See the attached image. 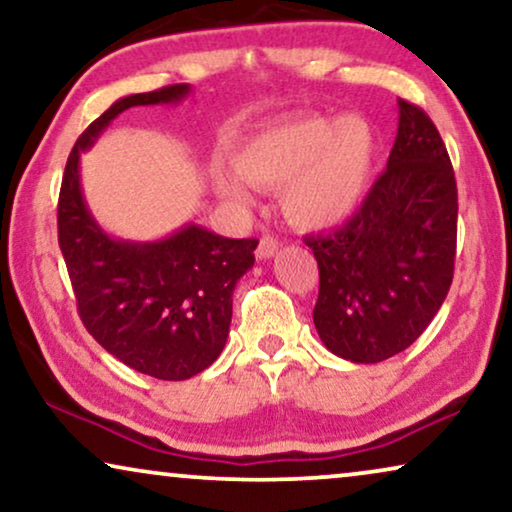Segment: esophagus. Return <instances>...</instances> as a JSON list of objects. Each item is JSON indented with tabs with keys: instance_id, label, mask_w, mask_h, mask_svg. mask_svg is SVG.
I'll return each instance as SVG.
<instances>
[{
	"instance_id": "esophagus-1",
	"label": "esophagus",
	"mask_w": 512,
	"mask_h": 512,
	"mask_svg": "<svg viewBox=\"0 0 512 512\" xmlns=\"http://www.w3.org/2000/svg\"><path fill=\"white\" fill-rule=\"evenodd\" d=\"M279 251V242L275 240V237L265 235L261 237V242H258V249H256V258L258 261H268V258H272Z\"/></svg>"
}]
</instances>
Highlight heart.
I'll return each mask as SVG.
<instances>
[{"instance_id":"obj_1","label":"heart","mask_w":512,"mask_h":512,"mask_svg":"<svg viewBox=\"0 0 512 512\" xmlns=\"http://www.w3.org/2000/svg\"><path fill=\"white\" fill-rule=\"evenodd\" d=\"M377 139L361 116L298 114L251 135L237 167H216L223 198L249 205L251 184L282 191L291 226L326 230L359 212L373 184Z\"/></svg>"}]
</instances>
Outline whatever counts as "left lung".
<instances>
[{
	"label": "left lung",
	"mask_w": 512,
	"mask_h": 512,
	"mask_svg": "<svg viewBox=\"0 0 512 512\" xmlns=\"http://www.w3.org/2000/svg\"><path fill=\"white\" fill-rule=\"evenodd\" d=\"M305 244L319 263L312 317L328 352L380 363L426 331L452 284L457 181L422 109L398 100L387 170L345 226Z\"/></svg>",
	"instance_id": "8db88e82"
}]
</instances>
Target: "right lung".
<instances>
[{"label":"right lung","mask_w":512,"mask_h":512,"mask_svg":"<svg viewBox=\"0 0 512 512\" xmlns=\"http://www.w3.org/2000/svg\"><path fill=\"white\" fill-rule=\"evenodd\" d=\"M177 83L116 100L76 139L58 202V242L88 333L137 373L188 380L219 359L233 317V291L254 268L258 240H230L186 223L153 242L109 235L90 214L81 188V153L130 107L179 104Z\"/></svg>","instance_id":"1"}]
</instances>
